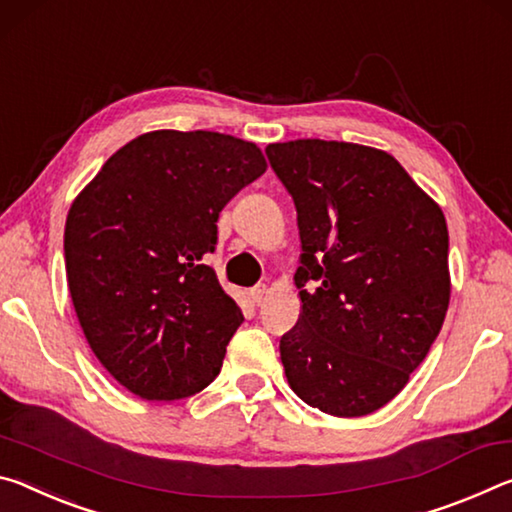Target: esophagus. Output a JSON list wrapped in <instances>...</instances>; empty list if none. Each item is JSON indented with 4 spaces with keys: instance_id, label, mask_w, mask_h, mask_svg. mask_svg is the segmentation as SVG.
Listing matches in <instances>:
<instances>
[{
    "instance_id": "34e87169",
    "label": "esophagus",
    "mask_w": 512,
    "mask_h": 512,
    "mask_svg": "<svg viewBox=\"0 0 512 512\" xmlns=\"http://www.w3.org/2000/svg\"><path fill=\"white\" fill-rule=\"evenodd\" d=\"M265 297H267V286H256V288L249 290V299L254 301L256 306H261L263 301H265Z\"/></svg>"
}]
</instances>
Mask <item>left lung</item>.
I'll return each instance as SVG.
<instances>
[{
  "instance_id": "left-lung-1",
  "label": "left lung",
  "mask_w": 512,
  "mask_h": 512,
  "mask_svg": "<svg viewBox=\"0 0 512 512\" xmlns=\"http://www.w3.org/2000/svg\"><path fill=\"white\" fill-rule=\"evenodd\" d=\"M265 152L301 240V313L279 342L288 383L326 415H370L406 388L445 322V213L383 149L304 138Z\"/></svg>"
}]
</instances>
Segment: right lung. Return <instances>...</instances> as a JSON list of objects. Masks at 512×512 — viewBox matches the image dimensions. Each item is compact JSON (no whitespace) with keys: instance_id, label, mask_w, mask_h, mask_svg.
<instances>
[{"instance_id":"add662e5","label":"right lung","mask_w":512,"mask_h":512,"mask_svg":"<svg viewBox=\"0 0 512 512\" xmlns=\"http://www.w3.org/2000/svg\"><path fill=\"white\" fill-rule=\"evenodd\" d=\"M265 170L254 142L161 129L117 149L74 197V311L92 354L136 397L186 399L220 374L242 313L204 256L222 208Z\"/></svg>"}]
</instances>
